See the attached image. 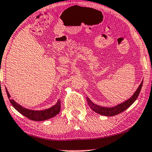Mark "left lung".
I'll list each match as a JSON object with an SVG mask.
<instances>
[{
    "label": "left lung",
    "instance_id": "8db88e82",
    "mask_svg": "<svg viewBox=\"0 0 152 152\" xmlns=\"http://www.w3.org/2000/svg\"><path fill=\"white\" fill-rule=\"evenodd\" d=\"M142 83L143 80L140 85L138 88H137V90L135 91L134 94H133V96L131 97L130 99H129L128 100H126V102L122 103V104L117 105L116 106L112 107V108H106V107H102L98 105L94 104L92 102L90 99L88 97H87V101H88L89 106L90 107V108L92 110H94L95 113H98L99 115H104V116H114L117 114H120V113H122L123 111L126 110L129 107H130L131 105L133 104V102L137 99V96L140 92L141 88L142 86Z\"/></svg>",
    "mask_w": 152,
    "mask_h": 152
}]
</instances>
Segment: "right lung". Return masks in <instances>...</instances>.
Segmentation results:
<instances>
[{
  "instance_id": "add662e5",
  "label": "right lung",
  "mask_w": 152,
  "mask_h": 152,
  "mask_svg": "<svg viewBox=\"0 0 152 152\" xmlns=\"http://www.w3.org/2000/svg\"><path fill=\"white\" fill-rule=\"evenodd\" d=\"M5 90L8 98L10 99V95L9 92H8L7 89L5 88ZM10 102L18 112H19L25 117H28L30 120L33 121H44L48 120V119L52 118V117L56 116V115H58L60 111V100L58 101L57 104L55 106H52L50 108L46 109L44 110H29V109L25 108L21 106H20L19 104L15 102L13 99H10Z\"/></svg>"
}]
</instances>
